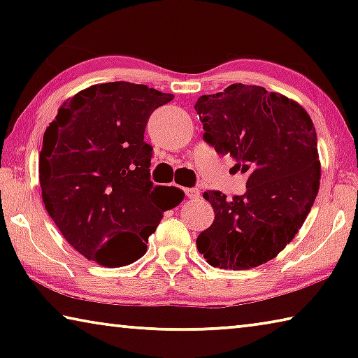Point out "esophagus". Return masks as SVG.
<instances>
[{
  "label": "esophagus",
  "mask_w": 358,
  "mask_h": 358,
  "mask_svg": "<svg viewBox=\"0 0 358 358\" xmlns=\"http://www.w3.org/2000/svg\"><path fill=\"white\" fill-rule=\"evenodd\" d=\"M185 194H186V197H189V199H197L199 196H201V191H199L197 187H186Z\"/></svg>",
  "instance_id": "obj_1"
}]
</instances>
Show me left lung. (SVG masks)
<instances>
[{
    "mask_svg": "<svg viewBox=\"0 0 358 358\" xmlns=\"http://www.w3.org/2000/svg\"><path fill=\"white\" fill-rule=\"evenodd\" d=\"M196 112L203 141L248 173L246 192L227 201L203 192L215 221L197 237L211 266L250 270L276 257L305 222L320 180L317 134L305 108L256 85L234 83L203 94Z\"/></svg>",
    "mask_w": 358,
    "mask_h": 358,
    "instance_id": "8db88e82",
    "label": "left lung"
}]
</instances>
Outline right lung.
Wrapping results in <instances>:
<instances>
[{"label":"right lung","mask_w":358,"mask_h":358,"mask_svg":"<svg viewBox=\"0 0 358 358\" xmlns=\"http://www.w3.org/2000/svg\"><path fill=\"white\" fill-rule=\"evenodd\" d=\"M173 99L147 85L108 82L82 90L44 132L39 181L47 213L88 260L123 266L147 252L162 213L183 191L153 186L145 126Z\"/></svg>","instance_id":"add662e5"}]
</instances>
